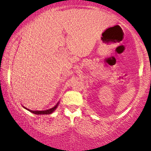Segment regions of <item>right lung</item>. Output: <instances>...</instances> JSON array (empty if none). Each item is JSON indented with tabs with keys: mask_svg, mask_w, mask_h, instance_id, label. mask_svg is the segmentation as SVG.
<instances>
[{
	"mask_svg": "<svg viewBox=\"0 0 151 151\" xmlns=\"http://www.w3.org/2000/svg\"><path fill=\"white\" fill-rule=\"evenodd\" d=\"M58 106V103L55 105L54 107H53V108L51 109H49L48 110H46V111H31L29 109H27L28 111H29L30 112H32L33 113H34V114H36V115H47V114H51V113L53 112L55 110V109L57 108V106ZM25 108V107H24Z\"/></svg>",
	"mask_w": 151,
	"mask_h": 151,
	"instance_id": "right-lung-1",
	"label": "right lung"
}]
</instances>
